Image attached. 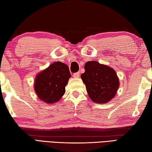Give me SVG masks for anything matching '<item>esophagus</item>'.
<instances>
[{
	"mask_svg": "<svg viewBox=\"0 0 152 152\" xmlns=\"http://www.w3.org/2000/svg\"><path fill=\"white\" fill-rule=\"evenodd\" d=\"M73 77H74V78H79V77H80V72L74 73V74H73Z\"/></svg>",
	"mask_w": 152,
	"mask_h": 152,
	"instance_id": "esophagus-1",
	"label": "esophagus"
}]
</instances>
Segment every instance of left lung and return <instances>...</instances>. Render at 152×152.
I'll return each mask as SVG.
<instances>
[{"mask_svg":"<svg viewBox=\"0 0 152 152\" xmlns=\"http://www.w3.org/2000/svg\"><path fill=\"white\" fill-rule=\"evenodd\" d=\"M84 70L81 78L92 101L104 104L115 97L119 87V80L113 68L96 61H89L84 66Z\"/></svg>","mask_w":152,"mask_h":152,"instance_id":"left-lung-1","label":"left lung"}]
</instances>
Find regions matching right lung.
Here are the masks:
<instances>
[{
	"label": "right lung",
	"instance_id": "add662e5",
	"mask_svg": "<svg viewBox=\"0 0 152 152\" xmlns=\"http://www.w3.org/2000/svg\"><path fill=\"white\" fill-rule=\"evenodd\" d=\"M70 77L68 66L61 61H56L36 76V94L46 103H56L65 93V87Z\"/></svg>",
	"mask_w": 152,
	"mask_h": 152
}]
</instances>
